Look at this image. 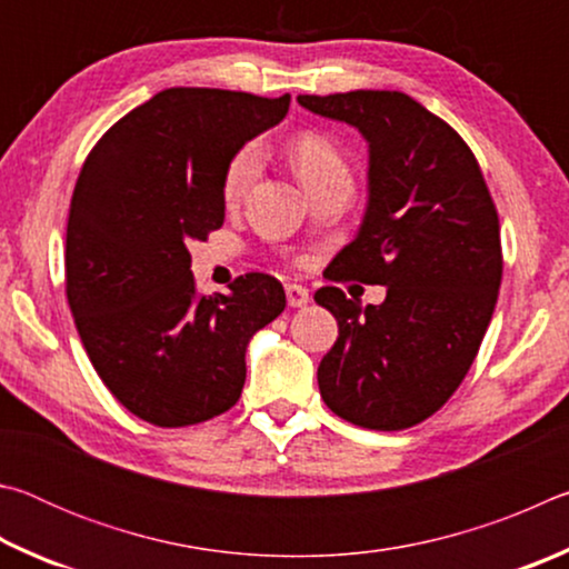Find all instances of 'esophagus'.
Instances as JSON below:
<instances>
[{"label": "esophagus", "mask_w": 569, "mask_h": 569, "mask_svg": "<svg viewBox=\"0 0 569 569\" xmlns=\"http://www.w3.org/2000/svg\"><path fill=\"white\" fill-rule=\"evenodd\" d=\"M286 298H288V306H291V308H303L308 301H311V296H308V288L298 286V283L286 286Z\"/></svg>", "instance_id": "obj_1"}]
</instances>
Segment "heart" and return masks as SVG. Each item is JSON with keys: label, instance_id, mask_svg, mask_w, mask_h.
I'll return each mask as SVG.
<instances>
[{"label": "heart", "instance_id": "heart-1", "mask_svg": "<svg viewBox=\"0 0 569 569\" xmlns=\"http://www.w3.org/2000/svg\"><path fill=\"white\" fill-rule=\"evenodd\" d=\"M288 160L296 178L301 180V186L311 192L321 186H329L336 180L351 182V168L341 150L321 132H301L288 142ZM261 148L243 146L233 158H230L226 176H223V196L226 200H240L250 190V186L261 176Z\"/></svg>", "mask_w": 569, "mask_h": 569}]
</instances>
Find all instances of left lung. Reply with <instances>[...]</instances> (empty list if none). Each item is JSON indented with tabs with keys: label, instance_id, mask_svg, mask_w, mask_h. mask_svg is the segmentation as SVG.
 <instances>
[{
	"label": "left lung",
	"instance_id": "8db88e82",
	"mask_svg": "<svg viewBox=\"0 0 569 569\" xmlns=\"http://www.w3.org/2000/svg\"><path fill=\"white\" fill-rule=\"evenodd\" d=\"M321 118L369 142V203L331 281L387 286L361 306L323 286L316 303L339 321L319 363L321 397L363 429L399 431L445 407L467 377L502 283L499 218L475 152L403 92L298 94Z\"/></svg>",
	"mask_w": 569,
	"mask_h": 569
}]
</instances>
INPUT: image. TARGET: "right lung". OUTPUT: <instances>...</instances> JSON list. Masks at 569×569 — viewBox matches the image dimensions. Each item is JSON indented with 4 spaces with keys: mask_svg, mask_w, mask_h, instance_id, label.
<instances>
[{
    "mask_svg": "<svg viewBox=\"0 0 569 569\" xmlns=\"http://www.w3.org/2000/svg\"><path fill=\"white\" fill-rule=\"evenodd\" d=\"M288 104L291 94L170 88L84 160L67 220V301L98 377L142 421L190 427L228 411L248 341L286 308L266 273L200 296L188 246L223 226L230 158Z\"/></svg>",
    "mask_w": 569,
    "mask_h": 569,
    "instance_id": "add662e5",
    "label": "right lung"
}]
</instances>
